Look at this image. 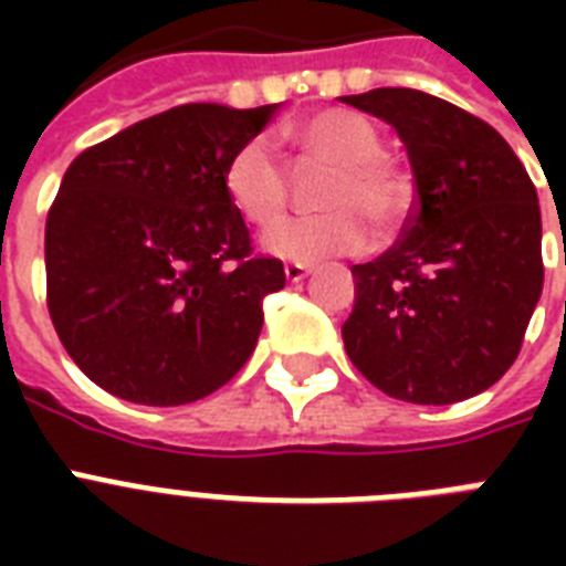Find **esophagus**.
Segmentation results:
<instances>
[{
    "instance_id": "34e87169",
    "label": "esophagus",
    "mask_w": 566,
    "mask_h": 566,
    "mask_svg": "<svg viewBox=\"0 0 566 566\" xmlns=\"http://www.w3.org/2000/svg\"><path fill=\"white\" fill-rule=\"evenodd\" d=\"M308 273H311L308 264H287V266H284V275H287V282H291V284L302 282V279H305Z\"/></svg>"
}]
</instances>
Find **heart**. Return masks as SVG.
Returning <instances> with one entry per match:
<instances>
[{
    "instance_id": "obj_1",
    "label": "heart",
    "mask_w": 566,
    "mask_h": 566,
    "mask_svg": "<svg viewBox=\"0 0 566 566\" xmlns=\"http://www.w3.org/2000/svg\"><path fill=\"white\" fill-rule=\"evenodd\" d=\"M302 153L332 164L319 190V208L328 211L293 217L266 238V247L296 264L346 255L367 243V226L354 211L387 226L408 202V185L381 153V135L370 119L353 111H323L287 135ZM222 188L234 211L255 229L279 222L287 205V172L266 137H252L234 149L222 172Z\"/></svg>"
}]
</instances>
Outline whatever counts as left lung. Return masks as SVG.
Segmentation results:
<instances>
[{
	"label": "left lung",
	"instance_id": "obj_1",
	"mask_svg": "<svg viewBox=\"0 0 566 566\" xmlns=\"http://www.w3.org/2000/svg\"><path fill=\"white\" fill-rule=\"evenodd\" d=\"M340 102L396 128L417 202L402 240L355 264L346 355L394 399L449 405L505 376L544 291L541 205L505 137L411 87Z\"/></svg>",
	"mask_w": 566,
	"mask_h": 566
}]
</instances>
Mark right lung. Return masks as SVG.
Returning a JSON list of instances; mask_svg holds the SVG:
<instances>
[{
    "label": "right lung",
    "mask_w": 566,
    "mask_h": 566,
    "mask_svg": "<svg viewBox=\"0 0 566 566\" xmlns=\"http://www.w3.org/2000/svg\"><path fill=\"white\" fill-rule=\"evenodd\" d=\"M279 105L190 102L84 149L46 217V300L102 390L188 405L249 361L284 266L255 258L222 172Z\"/></svg>",
    "instance_id": "add662e5"
}]
</instances>
